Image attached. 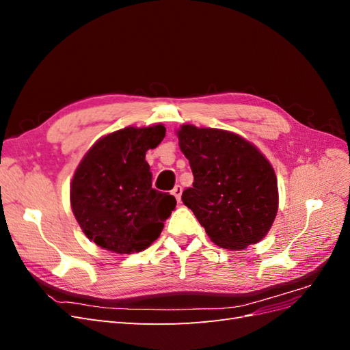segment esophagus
I'll use <instances>...</instances> for the list:
<instances>
[{
	"instance_id": "1",
	"label": "esophagus",
	"mask_w": 350,
	"mask_h": 350,
	"mask_svg": "<svg viewBox=\"0 0 350 350\" xmlns=\"http://www.w3.org/2000/svg\"><path fill=\"white\" fill-rule=\"evenodd\" d=\"M172 194H174V197L176 198V201H181V196H183V187H181V185H176V187L172 189Z\"/></svg>"
}]
</instances>
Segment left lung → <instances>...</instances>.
I'll list each match as a JSON object with an SVG mask.
<instances>
[{"mask_svg": "<svg viewBox=\"0 0 350 350\" xmlns=\"http://www.w3.org/2000/svg\"><path fill=\"white\" fill-rule=\"evenodd\" d=\"M176 134L194 175L183 201L210 239L226 250L260 242L279 207L278 178L270 162L230 131L184 124Z\"/></svg>", "mask_w": 350, "mask_h": 350, "instance_id": "left-lung-1", "label": "left lung"}]
</instances>
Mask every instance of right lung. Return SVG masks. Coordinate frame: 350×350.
<instances>
[{
	"label": "right lung",
	"instance_id": "obj_1",
	"mask_svg": "<svg viewBox=\"0 0 350 350\" xmlns=\"http://www.w3.org/2000/svg\"><path fill=\"white\" fill-rule=\"evenodd\" d=\"M165 133L162 124L111 133L92 146L76 169L72 213L84 235L100 248L140 252L161 235L176 200L152 188L146 152L161 144Z\"/></svg>",
	"mask_w": 350,
	"mask_h": 350
}]
</instances>
